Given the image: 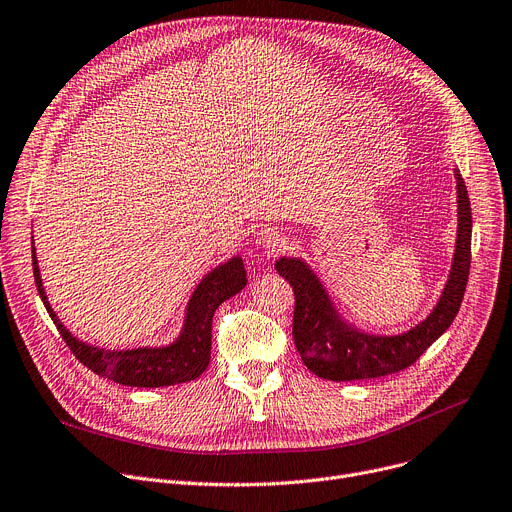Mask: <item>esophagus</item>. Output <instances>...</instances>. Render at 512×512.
I'll use <instances>...</instances> for the list:
<instances>
[{
	"instance_id": "34e87169",
	"label": "esophagus",
	"mask_w": 512,
	"mask_h": 512,
	"mask_svg": "<svg viewBox=\"0 0 512 512\" xmlns=\"http://www.w3.org/2000/svg\"><path fill=\"white\" fill-rule=\"evenodd\" d=\"M256 244L262 246L268 252H277V250H281L285 246V235L279 229H274V227H264V229L258 231Z\"/></svg>"
}]
</instances>
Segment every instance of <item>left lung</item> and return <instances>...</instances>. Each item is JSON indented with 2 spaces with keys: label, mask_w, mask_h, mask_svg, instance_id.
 Segmentation results:
<instances>
[{
  "label": "left lung",
  "mask_w": 512,
  "mask_h": 512,
  "mask_svg": "<svg viewBox=\"0 0 512 512\" xmlns=\"http://www.w3.org/2000/svg\"><path fill=\"white\" fill-rule=\"evenodd\" d=\"M457 180V240L449 279L426 320L408 332L381 336L348 324L334 307L324 283L301 258H279L274 268L295 291L293 340L303 365L328 381H357L398 373L422 355L455 320L471 262V207L467 186Z\"/></svg>",
  "instance_id": "8db88e82"
}]
</instances>
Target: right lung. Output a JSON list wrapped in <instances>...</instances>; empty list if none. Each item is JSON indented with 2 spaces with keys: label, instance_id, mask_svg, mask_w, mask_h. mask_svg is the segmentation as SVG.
Segmentation results:
<instances>
[{
  "label": "right lung",
  "instance_id": "right-lung-1",
  "mask_svg": "<svg viewBox=\"0 0 512 512\" xmlns=\"http://www.w3.org/2000/svg\"><path fill=\"white\" fill-rule=\"evenodd\" d=\"M32 268L38 295H41L53 324L57 326L61 338L71 348L73 355L96 375L131 387H166L199 377L211 361V324L215 309L225 299L240 293L248 283L242 256H233L207 272L203 281L196 285L186 305L180 336L174 342L166 346L108 350L82 342L61 324L43 287L34 242Z\"/></svg>",
  "mask_w": 512,
  "mask_h": 512
}]
</instances>
